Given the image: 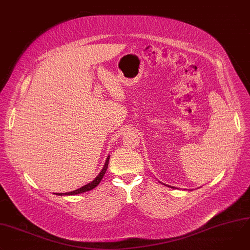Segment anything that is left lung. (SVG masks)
Here are the masks:
<instances>
[{"label":"left lung","mask_w":250,"mask_h":250,"mask_svg":"<svg viewBox=\"0 0 250 250\" xmlns=\"http://www.w3.org/2000/svg\"><path fill=\"white\" fill-rule=\"evenodd\" d=\"M160 183H161V181H160ZM163 185H165V184H163ZM165 186H167V185H165ZM168 188H173V187H170V186H167Z\"/></svg>","instance_id":"8db88e82"}]
</instances>
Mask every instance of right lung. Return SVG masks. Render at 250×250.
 I'll use <instances>...</instances> for the list:
<instances>
[{"instance_id":"1","label":"right lung","mask_w":250,"mask_h":250,"mask_svg":"<svg viewBox=\"0 0 250 250\" xmlns=\"http://www.w3.org/2000/svg\"><path fill=\"white\" fill-rule=\"evenodd\" d=\"M108 161H109V154L107 155L106 160H105V163L104 165V167L103 169L101 170V172L97 175V177L93 180L90 181V183H88L87 185L74 190V191H70V192H65V193H55L56 195H75V194H79V193H83V192H85V191H88V190H92L93 188H95L96 187L99 186V184L101 183V180L103 179L106 169H107V167H108Z\"/></svg>"}]
</instances>
